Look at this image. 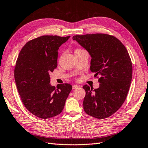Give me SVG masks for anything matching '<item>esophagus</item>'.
Instances as JSON below:
<instances>
[{"instance_id":"obj_1","label":"esophagus","mask_w":148,"mask_h":148,"mask_svg":"<svg viewBox=\"0 0 148 148\" xmlns=\"http://www.w3.org/2000/svg\"><path fill=\"white\" fill-rule=\"evenodd\" d=\"M79 86H78V85H73V89H77V88H78Z\"/></svg>"}]
</instances>
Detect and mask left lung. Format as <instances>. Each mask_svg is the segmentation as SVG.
Wrapping results in <instances>:
<instances>
[{
	"label": "left lung",
	"instance_id": "8db88e82",
	"mask_svg": "<svg viewBox=\"0 0 148 148\" xmlns=\"http://www.w3.org/2000/svg\"><path fill=\"white\" fill-rule=\"evenodd\" d=\"M73 39L91 56L90 70L99 75V87L83 86L86 95L83 109L99 119L109 117L123 104L132 78V63L126 47L113 36L106 34L76 35Z\"/></svg>",
	"mask_w": 148,
	"mask_h": 148
}]
</instances>
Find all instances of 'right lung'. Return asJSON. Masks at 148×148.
<instances>
[{"mask_svg":"<svg viewBox=\"0 0 148 148\" xmlns=\"http://www.w3.org/2000/svg\"><path fill=\"white\" fill-rule=\"evenodd\" d=\"M70 36H42L28 41L16 60L14 76L18 91L27 110L41 119L59 115L72 89L68 83L50 84L49 73L57 66L58 50Z\"/></svg>","mask_w":148,"mask_h":148,"instance_id":"obj_1","label":"right lung"}]
</instances>
